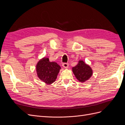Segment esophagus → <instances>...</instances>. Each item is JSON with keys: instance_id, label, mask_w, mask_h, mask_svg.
Here are the masks:
<instances>
[{"instance_id": "1", "label": "esophagus", "mask_w": 125, "mask_h": 125, "mask_svg": "<svg viewBox=\"0 0 125 125\" xmlns=\"http://www.w3.org/2000/svg\"><path fill=\"white\" fill-rule=\"evenodd\" d=\"M62 66H63V68H67L69 66V64L68 63H66V62H65V63H63Z\"/></svg>"}]
</instances>
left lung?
I'll return each instance as SVG.
<instances>
[{"mask_svg": "<svg viewBox=\"0 0 125 125\" xmlns=\"http://www.w3.org/2000/svg\"><path fill=\"white\" fill-rule=\"evenodd\" d=\"M73 71L75 77L81 82L88 80L93 73L91 67L82 60H80L78 65L73 68Z\"/></svg>", "mask_w": 125, "mask_h": 125, "instance_id": "1", "label": "left lung"}]
</instances>
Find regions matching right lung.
<instances>
[{
	"label": "right lung",
	"mask_w": 125,
	"mask_h": 125,
	"mask_svg": "<svg viewBox=\"0 0 125 125\" xmlns=\"http://www.w3.org/2000/svg\"><path fill=\"white\" fill-rule=\"evenodd\" d=\"M60 69L59 65L55 62H50L48 58L40 60L36 65L37 76L47 84L55 82Z\"/></svg>",
	"instance_id": "1"
}]
</instances>
